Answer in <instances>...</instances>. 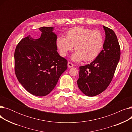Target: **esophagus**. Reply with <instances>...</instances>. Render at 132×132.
I'll use <instances>...</instances> for the list:
<instances>
[{
  "label": "esophagus",
  "mask_w": 132,
  "mask_h": 132,
  "mask_svg": "<svg viewBox=\"0 0 132 132\" xmlns=\"http://www.w3.org/2000/svg\"><path fill=\"white\" fill-rule=\"evenodd\" d=\"M67 65H68V67H69V68H71V67L74 66V65L72 63H71V62H68Z\"/></svg>",
  "instance_id": "1"
}]
</instances>
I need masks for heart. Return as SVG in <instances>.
I'll return each mask as SVG.
<instances>
[{"mask_svg": "<svg viewBox=\"0 0 132 132\" xmlns=\"http://www.w3.org/2000/svg\"><path fill=\"white\" fill-rule=\"evenodd\" d=\"M104 43V38L101 31L81 27L70 29L66 32V37L59 35L56 39L57 47L62 57H65L74 46L76 52L72 55V59L76 62L83 59L94 60L100 54Z\"/></svg>", "mask_w": 132, "mask_h": 132, "instance_id": "1", "label": "heart"}]
</instances>
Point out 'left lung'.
<instances>
[{"label":"left lung","instance_id":"8db88e82","mask_svg":"<svg viewBox=\"0 0 132 132\" xmlns=\"http://www.w3.org/2000/svg\"><path fill=\"white\" fill-rule=\"evenodd\" d=\"M105 39L103 50L90 64L80 67L77 81L80 90L88 96L99 95L111 82L120 58V48L115 32L103 26Z\"/></svg>","mask_w":132,"mask_h":132}]
</instances>
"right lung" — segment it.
<instances>
[{"label":"right lung","mask_w":132,"mask_h":132,"mask_svg":"<svg viewBox=\"0 0 132 132\" xmlns=\"http://www.w3.org/2000/svg\"><path fill=\"white\" fill-rule=\"evenodd\" d=\"M54 28L40 27L41 36L22 38L14 52L16 77L26 90L33 95L44 96L56 86L67 68V60L57 52Z\"/></svg>","instance_id":"right-lung-1"}]
</instances>
